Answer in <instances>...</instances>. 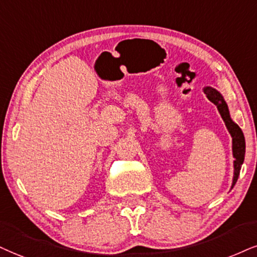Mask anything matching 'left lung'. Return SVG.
Returning <instances> with one entry per match:
<instances>
[{
  "label": "left lung",
  "instance_id": "left-lung-1",
  "mask_svg": "<svg viewBox=\"0 0 257 257\" xmlns=\"http://www.w3.org/2000/svg\"><path fill=\"white\" fill-rule=\"evenodd\" d=\"M206 96L207 99L213 102L217 106L218 110H219L221 118H223L224 122H225V126L227 131L230 132L231 137H232V155L235 161H233V168H235V173H233V181L231 188H233V186L236 185L237 179L239 176L240 167H242L243 161H244V154H245V139L244 135H243L242 130L237 123L232 121V119L230 118L229 108H227V104L225 101H224L223 96H221L219 91H217L213 88L207 87L204 89Z\"/></svg>",
  "mask_w": 257,
  "mask_h": 257
}]
</instances>
